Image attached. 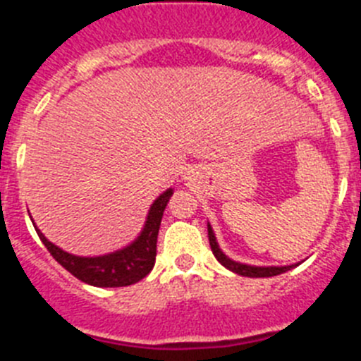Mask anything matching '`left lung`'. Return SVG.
Listing matches in <instances>:
<instances>
[{
  "mask_svg": "<svg viewBox=\"0 0 361 361\" xmlns=\"http://www.w3.org/2000/svg\"><path fill=\"white\" fill-rule=\"evenodd\" d=\"M208 237H209V245H212V251L215 255V258L219 260L220 264L224 267H228L229 271L233 273H237V275L242 276H251V279H264V276H276V275H282L286 271L293 269L295 266H283V267H257V266H245V264H238L231 258L226 257L222 251H220L219 244H216V238H215V233H213L212 226L208 224Z\"/></svg>",
  "mask_w": 361,
  "mask_h": 361,
  "instance_id": "1",
  "label": "left lung"
}]
</instances>
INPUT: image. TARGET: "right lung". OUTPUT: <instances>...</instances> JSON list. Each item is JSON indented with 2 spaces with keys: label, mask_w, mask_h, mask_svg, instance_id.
I'll list each match as a JSON object with an SVG mask.
<instances>
[{
  "label": "right lung",
  "mask_w": 361,
  "mask_h": 361,
  "mask_svg": "<svg viewBox=\"0 0 361 361\" xmlns=\"http://www.w3.org/2000/svg\"><path fill=\"white\" fill-rule=\"evenodd\" d=\"M171 195H173V190H166L152 204L145 229L133 244L116 253L103 255V257L86 258L70 255L47 240L39 229L36 231L49 253L75 279L95 288H124V286H132L142 280L153 269L155 257H157V235L162 213Z\"/></svg>",
  "instance_id": "1"
}]
</instances>
